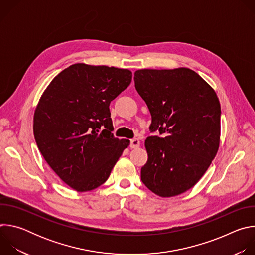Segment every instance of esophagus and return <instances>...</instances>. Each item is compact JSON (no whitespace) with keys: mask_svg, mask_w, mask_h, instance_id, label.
I'll use <instances>...</instances> for the list:
<instances>
[{"mask_svg":"<svg viewBox=\"0 0 255 255\" xmlns=\"http://www.w3.org/2000/svg\"><path fill=\"white\" fill-rule=\"evenodd\" d=\"M139 145H140V141L138 139H132L130 142L131 148H137V147H139Z\"/></svg>","mask_w":255,"mask_h":255,"instance_id":"1","label":"esophagus"}]
</instances>
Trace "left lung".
Wrapping results in <instances>:
<instances>
[{
	"instance_id": "left-lung-1",
	"label": "left lung",
	"mask_w": 255,
	"mask_h": 255,
	"mask_svg": "<svg viewBox=\"0 0 255 255\" xmlns=\"http://www.w3.org/2000/svg\"><path fill=\"white\" fill-rule=\"evenodd\" d=\"M134 82L151 114L150 130L167 133L145 140L148 159L141 180L162 198L183 194L201 179L219 149V99L187 67L138 69Z\"/></svg>"
}]
</instances>
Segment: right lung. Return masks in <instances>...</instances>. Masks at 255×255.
<instances>
[{
  "instance_id": "obj_1",
  "label": "right lung",
  "mask_w": 255,
  "mask_h": 255,
  "mask_svg": "<svg viewBox=\"0 0 255 255\" xmlns=\"http://www.w3.org/2000/svg\"><path fill=\"white\" fill-rule=\"evenodd\" d=\"M127 68L76 63L51 81L36 106L33 132L52 170L77 192L103 185L130 144L111 133L109 106L131 83Z\"/></svg>"
}]
</instances>
